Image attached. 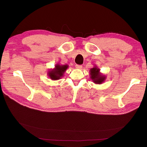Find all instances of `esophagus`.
I'll use <instances>...</instances> for the list:
<instances>
[{
  "label": "esophagus",
  "mask_w": 147,
  "mask_h": 147,
  "mask_svg": "<svg viewBox=\"0 0 147 147\" xmlns=\"http://www.w3.org/2000/svg\"><path fill=\"white\" fill-rule=\"evenodd\" d=\"M75 67L77 69H82V66L80 65H76Z\"/></svg>",
  "instance_id": "1"
}]
</instances>
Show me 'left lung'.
Returning <instances> with one entry per match:
<instances>
[{
  "label": "left lung",
  "instance_id": "8db88e82",
  "mask_svg": "<svg viewBox=\"0 0 147 147\" xmlns=\"http://www.w3.org/2000/svg\"><path fill=\"white\" fill-rule=\"evenodd\" d=\"M90 78L95 84H102L106 79V76L100 72V69L94 66L90 69Z\"/></svg>",
  "mask_w": 147,
  "mask_h": 147
}]
</instances>
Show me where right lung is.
<instances>
[{"label": "right lung", "instance_id": "add662e5", "mask_svg": "<svg viewBox=\"0 0 147 147\" xmlns=\"http://www.w3.org/2000/svg\"><path fill=\"white\" fill-rule=\"evenodd\" d=\"M68 68V65H61L57 64L55 68L50 69L48 71V76L52 80H57L60 79L64 74L67 69Z\"/></svg>", "mask_w": 147, "mask_h": 147}]
</instances>
